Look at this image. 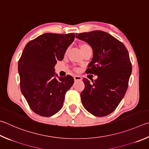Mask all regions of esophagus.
Instances as JSON below:
<instances>
[{
    "instance_id": "34e87169",
    "label": "esophagus",
    "mask_w": 149,
    "mask_h": 149,
    "mask_svg": "<svg viewBox=\"0 0 149 149\" xmlns=\"http://www.w3.org/2000/svg\"><path fill=\"white\" fill-rule=\"evenodd\" d=\"M74 80L76 81H81L82 80V77L79 76V75H75V76L74 77Z\"/></svg>"
}]
</instances>
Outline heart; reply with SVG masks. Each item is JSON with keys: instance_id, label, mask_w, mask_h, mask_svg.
Returning <instances> with one entry per match:
<instances>
[{"instance_id": "1", "label": "heart", "mask_w": 149, "mask_h": 149, "mask_svg": "<svg viewBox=\"0 0 149 149\" xmlns=\"http://www.w3.org/2000/svg\"><path fill=\"white\" fill-rule=\"evenodd\" d=\"M90 47H91L89 46L87 44H85V43H83V44L80 45V49H81V51H85L86 49L90 48Z\"/></svg>"}]
</instances>
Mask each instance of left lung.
Segmentation results:
<instances>
[{
  "label": "left lung",
  "instance_id": "obj_1",
  "mask_svg": "<svg viewBox=\"0 0 149 149\" xmlns=\"http://www.w3.org/2000/svg\"><path fill=\"white\" fill-rule=\"evenodd\" d=\"M76 38L93 49V57L86 72L98 75L93 83L83 79V105L93 115L105 117L114 111L128 88L132 70L128 51L119 40L102 31L77 34Z\"/></svg>",
  "mask_w": 149,
  "mask_h": 149
}]
</instances>
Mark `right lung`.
<instances>
[{
    "label": "right lung",
    "mask_w": 149,
    "mask_h": 149,
    "mask_svg": "<svg viewBox=\"0 0 149 149\" xmlns=\"http://www.w3.org/2000/svg\"><path fill=\"white\" fill-rule=\"evenodd\" d=\"M74 33H45L26 45L19 61L18 72L21 93L31 109L42 117H51L63 106L66 92L74 80L71 75L55 77L57 61L64 58L74 42Z\"/></svg>",
    "instance_id": "add662e5"
}]
</instances>
